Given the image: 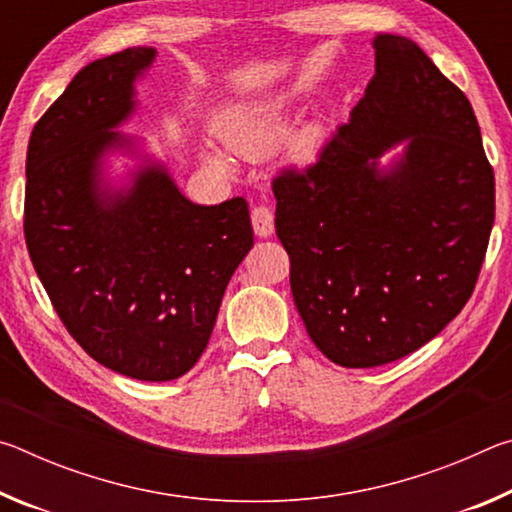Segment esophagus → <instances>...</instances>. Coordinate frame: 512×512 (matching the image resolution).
<instances>
[{
    "label": "esophagus",
    "mask_w": 512,
    "mask_h": 512,
    "mask_svg": "<svg viewBox=\"0 0 512 512\" xmlns=\"http://www.w3.org/2000/svg\"><path fill=\"white\" fill-rule=\"evenodd\" d=\"M250 219H253V228H255V235L257 237H271L273 230H275V216L271 212V207L266 205H257L253 207V212H250Z\"/></svg>",
    "instance_id": "obj_1"
}]
</instances>
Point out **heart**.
<instances>
[{
    "instance_id": "heart-1",
    "label": "heart",
    "mask_w": 512,
    "mask_h": 512,
    "mask_svg": "<svg viewBox=\"0 0 512 512\" xmlns=\"http://www.w3.org/2000/svg\"><path fill=\"white\" fill-rule=\"evenodd\" d=\"M291 110L280 97L235 103L216 117L214 131L221 144L239 158H264L289 133ZM327 140L320 124H307L287 144V160L298 167L316 162ZM207 162L219 171H230V158L221 151L207 153Z\"/></svg>"
}]
</instances>
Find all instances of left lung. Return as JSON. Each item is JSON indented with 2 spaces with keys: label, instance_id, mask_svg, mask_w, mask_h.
<instances>
[{
  "label": "left lung",
  "instance_id": "1",
  "mask_svg": "<svg viewBox=\"0 0 512 512\" xmlns=\"http://www.w3.org/2000/svg\"><path fill=\"white\" fill-rule=\"evenodd\" d=\"M372 47L375 76L348 124L316 164L273 178L298 314L343 368L384 366L443 332L472 296L495 223L470 101L413 40L379 33Z\"/></svg>",
  "mask_w": 512,
  "mask_h": 512
}]
</instances>
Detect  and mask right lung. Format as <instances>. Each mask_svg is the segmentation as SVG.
Returning <instances> with one entry per match:
<instances>
[{"mask_svg":"<svg viewBox=\"0 0 512 512\" xmlns=\"http://www.w3.org/2000/svg\"><path fill=\"white\" fill-rule=\"evenodd\" d=\"M153 47L85 65L33 126L24 239L74 341L142 381L183 377L201 359L225 287L253 248L246 198L196 205L160 162L110 187L103 155L135 151L115 131L135 110Z\"/></svg>","mask_w":512,"mask_h":512,"instance_id":"obj_1","label":"right lung"}]
</instances>
